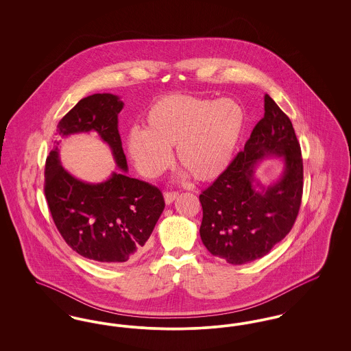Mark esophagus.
Here are the masks:
<instances>
[{"instance_id": "1", "label": "esophagus", "mask_w": 351, "mask_h": 351, "mask_svg": "<svg viewBox=\"0 0 351 351\" xmlns=\"http://www.w3.org/2000/svg\"><path fill=\"white\" fill-rule=\"evenodd\" d=\"M179 196V192H172V191H167V192H165V200H166V204H172L175 199Z\"/></svg>"}]
</instances>
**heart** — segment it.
I'll return each instance as SVG.
<instances>
[{
  "instance_id": "heart-1",
  "label": "heart",
  "mask_w": 351,
  "mask_h": 351,
  "mask_svg": "<svg viewBox=\"0 0 351 351\" xmlns=\"http://www.w3.org/2000/svg\"><path fill=\"white\" fill-rule=\"evenodd\" d=\"M134 128L126 149L135 167L155 178L176 160L197 182H209L229 166L245 125V113L230 99L210 100L191 95H168L155 101Z\"/></svg>"
}]
</instances>
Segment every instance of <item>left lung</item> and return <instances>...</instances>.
I'll use <instances>...</instances> for the list:
<instances>
[{"instance_id": "obj_1", "label": "left lung", "mask_w": 351, "mask_h": 351, "mask_svg": "<svg viewBox=\"0 0 351 351\" xmlns=\"http://www.w3.org/2000/svg\"><path fill=\"white\" fill-rule=\"evenodd\" d=\"M268 156H283L285 171L276 184L265 189L253 184V169ZM302 178L300 143L292 122L266 95L265 117L255 125L243 151L201 192L204 246L230 265L265 256L298 218Z\"/></svg>"}]
</instances>
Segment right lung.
<instances>
[{
  "instance_id": "1",
  "label": "right lung",
  "mask_w": 351,
  "mask_h": 351,
  "mask_svg": "<svg viewBox=\"0 0 351 351\" xmlns=\"http://www.w3.org/2000/svg\"><path fill=\"white\" fill-rule=\"evenodd\" d=\"M123 102L110 93L79 101L58 123L46 160L45 195L56 229L68 246L86 259L116 266L136 261L165 209L155 185L129 178L118 133ZM96 131L112 149L122 173L102 184H84L60 165L57 146L71 133Z\"/></svg>"
}]
</instances>
